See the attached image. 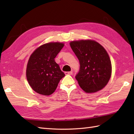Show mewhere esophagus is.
Returning a JSON list of instances; mask_svg holds the SVG:
<instances>
[{"mask_svg":"<svg viewBox=\"0 0 134 134\" xmlns=\"http://www.w3.org/2000/svg\"><path fill=\"white\" fill-rule=\"evenodd\" d=\"M65 75H72V71H69V72H65Z\"/></svg>","mask_w":134,"mask_h":134,"instance_id":"1","label":"esophagus"}]
</instances>
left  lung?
<instances>
[{"label":"left lung","mask_w":134,"mask_h":134,"mask_svg":"<svg viewBox=\"0 0 134 134\" xmlns=\"http://www.w3.org/2000/svg\"><path fill=\"white\" fill-rule=\"evenodd\" d=\"M70 45L80 63L75 76L80 87L88 93L103 89L112 74L111 62L105 48L90 40L73 41Z\"/></svg>","instance_id":"left-lung-1"}]
</instances>
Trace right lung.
Instances as JSON below:
<instances>
[{"label":"right lung","instance_id":"1","mask_svg":"<svg viewBox=\"0 0 134 134\" xmlns=\"http://www.w3.org/2000/svg\"><path fill=\"white\" fill-rule=\"evenodd\" d=\"M64 45L58 42L45 44L30 56L26 68L27 80L32 89L40 94H52L65 76L55 60Z\"/></svg>","mask_w":134,"mask_h":134}]
</instances>
